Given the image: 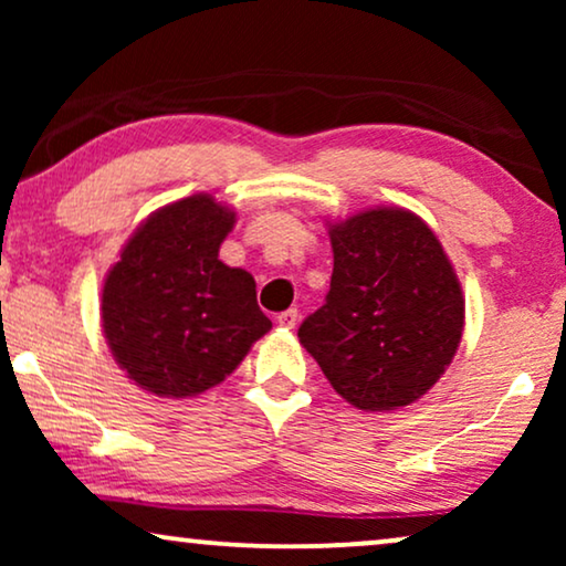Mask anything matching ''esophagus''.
Wrapping results in <instances>:
<instances>
[{"mask_svg":"<svg viewBox=\"0 0 566 566\" xmlns=\"http://www.w3.org/2000/svg\"><path fill=\"white\" fill-rule=\"evenodd\" d=\"M298 322V308H285V312L277 314V324L285 329H293Z\"/></svg>","mask_w":566,"mask_h":566,"instance_id":"1","label":"esophagus"}]
</instances>
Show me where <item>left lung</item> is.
<instances>
[{
	"label": "left lung",
	"instance_id": "1",
	"mask_svg": "<svg viewBox=\"0 0 566 566\" xmlns=\"http://www.w3.org/2000/svg\"><path fill=\"white\" fill-rule=\"evenodd\" d=\"M335 268L298 339L339 397L366 412L412 405L443 376L463 335L461 283L438 237L405 208L329 227Z\"/></svg>",
	"mask_w": 566,
	"mask_h": 566
}]
</instances>
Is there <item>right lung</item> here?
I'll return each instance as SVG.
<instances>
[{"label":"right lung","instance_id":"1","mask_svg":"<svg viewBox=\"0 0 566 566\" xmlns=\"http://www.w3.org/2000/svg\"><path fill=\"white\" fill-rule=\"evenodd\" d=\"M234 211L213 196L159 208L134 231L103 285V332L130 381L185 399L221 384L273 327L254 277L219 260Z\"/></svg>","mask_w":566,"mask_h":566}]
</instances>
